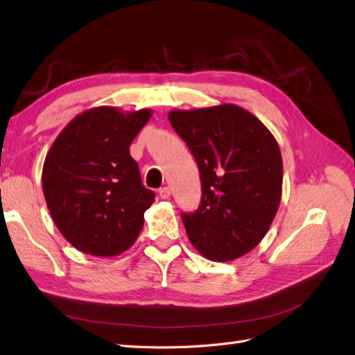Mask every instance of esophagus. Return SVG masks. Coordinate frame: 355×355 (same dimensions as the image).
Segmentation results:
<instances>
[{
  "mask_svg": "<svg viewBox=\"0 0 355 355\" xmlns=\"http://www.w3.org/2000/svg\"><path fill=\"white\" fill-rule=\"evenodd\" d=\"M170 196H171L170 187H162V188L159 189V197H161V198H168Z\"/></svg>",
  "mask_w": 355,
  "mask_h": 355,
  "instance_id": "34e87169",
  "label": "esophagus"
}]
</instances>
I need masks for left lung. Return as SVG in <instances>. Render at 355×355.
Returning a JSON list of instances; mask_svg holds the SVG:
<instances>
[{
    "mask_svg": "<svg viewBox=\"0 0 355 355\" xmlns=\"http://www.w3.org/2000/svg\"><path fill=\"white\" fill-rule=\"evenodd\" d=\"M168 121L200 171V206L180 215L189 241L209 260H236L261 242L279 207L277 141L261 121L234 104L173 110Z\"/></svg>",
    "mask_w": 355,
    "mask_h": 355,
    "instance_id": "1",
    "label": "left lung"
}]
</instances>
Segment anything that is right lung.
<instances>
[{
  "mask_svg": "<svg viewBox=\"0 0 355 355\" xmlns=\"http://www.w3.org/2000/svg\"><path fill=\"white\" fill-rule=\"evenodd\" d=\"M150 119L95 107L78 114L46 155L43 193L62 236L79 251L119 255L136 242L155 193L141 184L130 145Z\"/></svg>",
  "mask_w": 355,
  "mask_h": 355,
  "instance_id": "add662e5",
  "label": "right lung"
}]
</instances>
